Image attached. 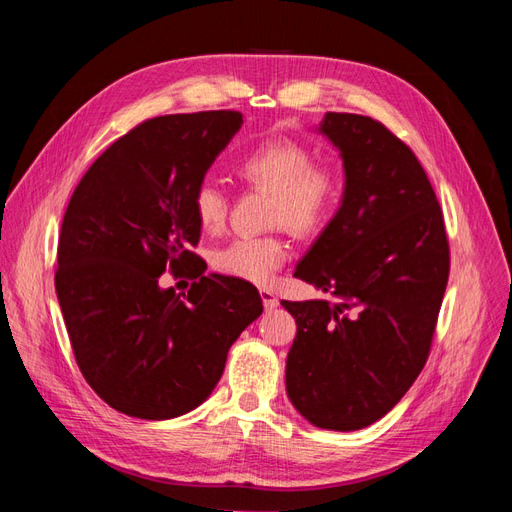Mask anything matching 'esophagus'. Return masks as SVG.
Returning a JSON list of instances; mask_svg holds the SVG:
<instances>
[{
    "mask_svg": "<svg viewBox=\"0 0 512 512\" xmlns=\"http://www.w3.org/2000/svg\"><path fill=\"white\" fill-rule=\"evenodd\" d=\"M260 299H262L265 309H275L277 305H280V299H277V294L271 288H260Z\"/></svg>",
    "mask_w": 512,
    "mask_h": 512,
    "instance_id": "obj_1",
    "label": "esophagus"
}]
</instances>
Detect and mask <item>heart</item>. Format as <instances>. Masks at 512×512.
<instances>
[{
    "mask_svg": "<svg viewBox=\"0 0 512 512\" xmlns=\"http://www.w3.org/2000/svg\"><path fill=\"white\" fill-rule=\"evenodd\" d=\"M239 175L271 194L269 222L284 224L297 235H312L327 224L344 194V179L329 164H314V153L288 138L267 141L239 162ZM192 207L198 224L220 232L226 224L228 198L218 183L203 181L196 188ZM288 258L282 235L239 237L213 252V267L237 280L265 286Z\"/></svg>",
    "mask_w": 512,
    "mask_h": 512,
    "instance_id": "1",
    "label": "heart"
}]
</instances>
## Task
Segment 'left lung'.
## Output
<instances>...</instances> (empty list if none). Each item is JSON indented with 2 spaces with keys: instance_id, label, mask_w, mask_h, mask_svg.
I'll return each mask as SVG.
<instances>
[{
  "instance_id": "left-lung-1",
  "label": "left lung",
  "mask_w": 512,
  "mask_h": 512,
  "mask_svg": "<svg viewBox=\"0 0 512 512\" xmlns=\"http://www.w3.org/2000/svg\"><path fill=\"white\" fill-rule=\"evenodd\" d=\"M344 194L294 277L329 299L282 301L297 322L286 393L320 429L376 423L421 374L448 282L436 192L416 156L371 117L327 113Z\"/></svg>"
}]
</instances>
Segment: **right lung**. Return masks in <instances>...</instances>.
Instances as JSON below:
<instances>
[{"mask_svg":"<svg viewBox=\"0 0 512 512\" xmlns=\"http://www.w3.org/2000/svg\"><path fill=\"white\" fill-rule=\"evenodd\" d=\"M243 115L149 119L108 147L76 185L61 222L55 290L85 380L108 406L145 421L198 408L230 346L262 314L258 290L218 273L192 245V198ZM192 272L188 295L159 286Z\"/></svg>","mask_w":512,"mask_h":512,"instance_id":"obj_1","label":"right lung"}]
</instances>
